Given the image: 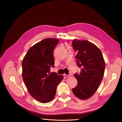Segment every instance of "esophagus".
<instances>
[{
    "instance_id": "obj_1",
    "label": "esophagus",
    "mask_w": 122,
    "mask_h": 122,
    "mask_svg": "<svg viewBox=\"0 0 122 122\" xmlns=\"http://www.w3.org/2000/svg\"><path fill=\"white\" fill-rule=\"evenodd\" d=\"M70 76H71L70 75H67V74H64V78H68V77H70Z\"/></svg>"
}]
</instances>
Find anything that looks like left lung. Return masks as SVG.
Returning a JSON list of instances; mask_svg holds the SVG:
<instances>
[{
    "label": "left lung",
    "instance_id": "8db88e82",
    "mask_svg": "<svg viewBox=\"0 0 122 122\" xmlns=\"http://www.w3.org/2000/svg\"><path fill=\"white\" fill-rule=\"evenodd\" d=\"M72 46L77 52V66L82 67L80 74H74L77 84L72 91L77 98L86 100L99 87L104 76L105 62L100 49L90 41L75 39Z\"/></svg>",
    "mask_w": 122,
    "mask_h": 122
}]
</instances>
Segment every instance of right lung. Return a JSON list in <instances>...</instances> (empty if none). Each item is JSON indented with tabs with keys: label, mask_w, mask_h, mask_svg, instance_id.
<instances>
[{
	"label": "right lung",
	"mask_w": 122,
	"mask_h": 122,
	"mask_svg": "<svg viewBox=\"0 0 122 122\" xmlns=\"http://www.w3.org/2000/svg\"><path fill=\"white\" fill-rule=\"evenodd\" d=\"M59 40L45 39L31 46L22 60V76L30 94L42 103L50 102L56 95L62 75L50 73L54 64L53 52Z\"/></svg>",
	"instance_id": "right-lung-1"
}]
</instances>
